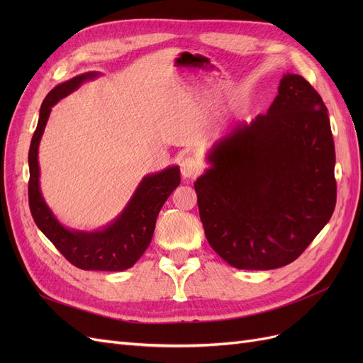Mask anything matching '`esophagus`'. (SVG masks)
<instances>
[{"label":"esophagus","instance_id":"34e87169","mask_svg":"<svg viewBox=\"0 0 363 363\" xmlns=\"http://www.w3.org/2000/svg\"><path fill=\"white\" fill-rule=\"evenodd\" d=\"M180 172L184 179H195L201 172V167L195 157H184L180 162Z\"/></svg>","mask_w":363,"mask_h":363}]
</instances>
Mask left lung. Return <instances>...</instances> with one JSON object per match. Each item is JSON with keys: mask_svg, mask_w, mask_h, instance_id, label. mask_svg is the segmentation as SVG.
<instances>
[{"mask_svg": "<svg viewBox=\"0 0 363 363\" xmlns=\"http://www.w3.org/2000/svg\"><path fill=\"white\" fill-rule=\"evenodd\" d=\"M196 180L211 247L238 269H276L298 259L336 206L335 142L321 95L286 74L268 113L218 142Z\"/></svg>", "mask_w": 363, "mask_h": 363, "instance_id": "obj_1", "label": "left lung"}]
</instances>
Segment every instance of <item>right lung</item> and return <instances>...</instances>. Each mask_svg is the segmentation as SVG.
<instances>
[{
    "label": "right lung",
    "instance_id": "obj_1",
    "mask_svg": "<svg viewBox=\"0 0 363 363\" xmlns=\"http://www.w3.org/2000/svg\"><path fill=\"white\" fill-rule=\"evenodd\" d=\"M95 75V72H87L74 77L54 87L43 100L39 123L28 151V204L31 216L40 232L74 267L86 271H123L133 267L148 248L160 208L171 192L180 184V169L177 167L145 177L123 215L113 224L95 233L71 232L62 227L52 216L39 191L38 148L51 107L75 91L84 80Z\"/></svg>",
    "mask_w": 363,
    "mask_h": 363
}]
</instances>
